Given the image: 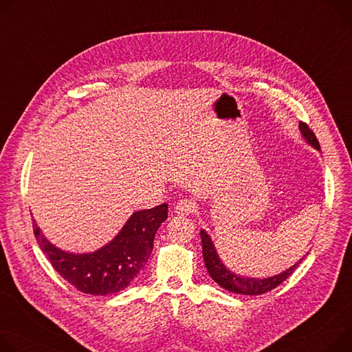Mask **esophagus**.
<instances>
[{
  "label": "esophagus",
  "mask_w": 352,
  "mask_h": 352,
  "mask_svg": "<svg viewBox=\"0 0 352 352\" xmlns=\"http://www.w3.org/2000/svg\"><path fill=\"white\" fill-rule=\"evenodd\" d=\"M197 208H198V204L195 199H189V198H185V199H181L177 206H175V213L181 214V216H185V214H192L194 212H197Z\"/></svg>",
  "instance_id": "1"
}]
</instances>
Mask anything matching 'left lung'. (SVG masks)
<instances>
[{
    "label": "left lung",
    "instance_id": "obj_1",
    "mask_svg": "<svg viewBox=\"0 0 352 352\" xmlns=\"http://www.w3.org/2000/svg\"><path fill=\"white\" fill-rule=\"evenodd\" d=\"M299 127H300V132L305 136V139L313 147L320 150V144H318V140H317L316 135L313 133V131L309 129V126L305 122H300ZM201 239H202V252H204L205 265H206V270H208L209 275L212 276V279L216 283H219L221 287L228 289L229 292H234L239 295H263V294H267V292L275 289L278 285H280L283 280L289 278L291 274H294V271L303 261V258H302V260H299V263H296L289 270H286L282 274H278L275 276L265 278V279L237 276L236 274L230 272L225 265L221 264V261L217 257L214 245L206 232L201 230Z\"/></svg>",
    "mask_w": 352,
    "mask_h": 352
}]
</instances>
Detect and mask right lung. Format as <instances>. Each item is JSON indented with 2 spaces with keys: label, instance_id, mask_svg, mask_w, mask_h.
<instances>
[{
  "label": "right lung",
  "instance_id": "obj_1",
  "mask_svg": "<svg viewBox=\"0 0 352 352\" xmlns=\"http://www.w3.org/2000/svg\"><path fill=\"white\" fill-rule=\"evenodd\" d=\"M168 216V205L132 214L120 233L91 254H70L52 245L32 221L35 237L52 267L78 291L89 295L116 294L131 285L153 251L157 229Z\"/></svg>",
  "mask_w": 352,
  "mask_h": 352
}]
</instances>
